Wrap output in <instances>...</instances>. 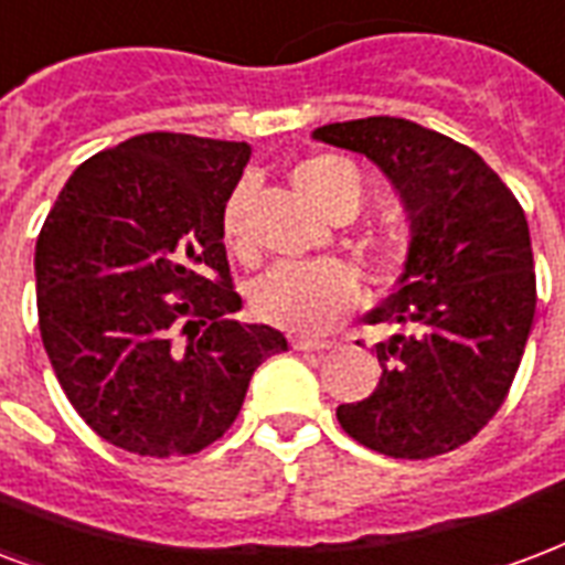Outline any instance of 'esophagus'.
<instances>
[{
  "label": "esophagus",
  "mask_w": 565,
  "mask_h": 565,
  "mask_svg": "<svg viewBox=\"0 0 565 565\" xmlns=\"http://www.w3.org/2000/svg\"><path fill=\"white\" fill-rule=\"evenodd\" d=\"M291 348H295V351H328V348H333V342H330V339L295 337L291 339Z\"/></svg>",
  "instance_id": "1"
}]
</instances>
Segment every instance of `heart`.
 <instances>
[{
	"mask_svg": "<svg viewBox=\"0 0 565 565\" xmlns=\"http://www.w3.org/2000/svg\"><path fill=\"white\" fill-rule=\"evenodd\" d=\"M295 184L309 205L324 217L348 214L354 217L366 199V181L360 169L337 154H318L295 169ZM253 199V181L228 193L223 207V237L241 258L253 256L247 232V207ZM372 253L381 267H396L402 258L398 237L384 235L372 241ZM360 282L354 267L339 258H316V262H282L270 267L253 286V309L270 324L298 333H318L337 324L348 309L358 303Z\"/></svg>",
	"mask_w": 565,
	"mask_h": 565,
	"instance_id": "heart-1",
	"label": "heart"
}]
</instances>
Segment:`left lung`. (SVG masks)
<instances>
[{"mask_svg":"<svg viewBox=\"0 0 565 565\" xmlns=\"http://www.w3.org/2000/svg\"><path fill=\"white\" fill-rule=\"evenodd\" d=\"M312 137L379 163L411 220L405 274L366 316L402 330L375 345L379 387L339 405V426L393 459L459 449L507 402L536 318L524 207L473 148L408 118L337 121Z\"/></svg>","mask_w":565,"mask_h":565,"instance_id":"left-lung-1","label":"left lung"}]
</instances>
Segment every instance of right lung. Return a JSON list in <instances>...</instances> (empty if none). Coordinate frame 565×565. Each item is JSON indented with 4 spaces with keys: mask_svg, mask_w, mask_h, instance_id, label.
<instances>
[{
    "mask_svg": "<svg viewBox=\"0 0 565 565\" xmlns=\"http://www.w3.org/2000/svg\"><path fill=\"white\" fill-rule=\"evenodd\" d=\"M247 142L139 134L67 178L38 235V328L67 402L113 447H211L288 342L241 324L223 207Z\"/></svg>",
    "mask_w": 565,
    "mask_h": 565,
    "instance_id": "add662e5",
    "label": "right lung"
}]
</instances>
